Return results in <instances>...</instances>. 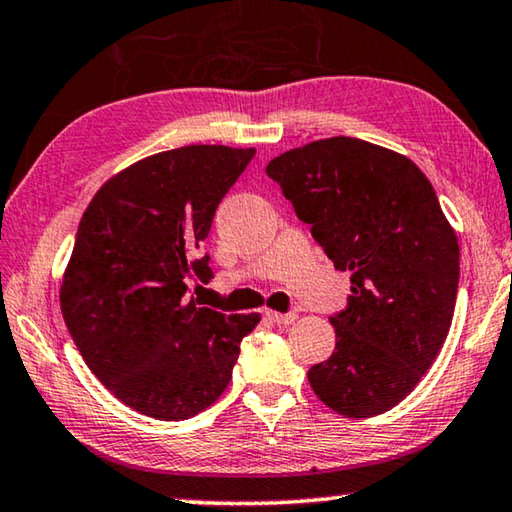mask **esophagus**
<instances>
[{
  "label": "esophagus",
  "instance_id": "obj_1",
  "mask_svg": "<svg viewBox=\"0 0 512 512\" xmlns=\"http://www.w3.org/2000/svg\"><path fill=\"white\" fill-rule=\"evenodd\" d=\"M264 316L273 323H278V326H289V323L296 321V314L289 312V314H282V312H273V310H266Z\"/></svg>",
  "mask_w": 512,
  "mask_h": 512
}]
</instances>
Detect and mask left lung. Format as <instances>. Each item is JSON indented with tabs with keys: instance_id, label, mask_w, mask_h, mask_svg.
Returning a JSON list of instances; mask_svg holds the SVG:
<instances>
[{
	"instance_id": "8db88e82",
	"label": "left lung",
	"mask_w": 512,
	"mask_h": 512,
	"mask_svg": "<svg viewBox=\"0 0 512 512\" xmlns=\"http://www.w3.org/2000/svg\"><path fill=\"white\" fill-rule=\"evenodd\" d=\"M266 175L335 269L351 271L335 351L307 380L330 410L376 417L401 403L449 335L460 246L415 161L351 136L275 157Z\"/></svg>"
}]
</instances>
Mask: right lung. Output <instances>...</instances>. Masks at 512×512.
<instances>
[{"instance_id":"right-lung-1","label":"right lung","mask_w":512,"mask_h":512,"mask_svg":"<svg viewBox=\"0 0 512 512\" xmlns=\"http://www.w3.org/2000/svg\"><path fill=\"white\" fill-rule=\"evenodd\" d=\"M253 157L227 145L152 154L104 182L81 216L63 321L97 380L141 415L182 421L209 408L259 323L189 298L191 280L214 278L209 255L193 253Z\"/></svg>"}]
</instances>
